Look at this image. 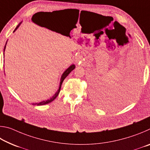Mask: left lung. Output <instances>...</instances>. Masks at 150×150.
Listing matches in <instances>:
<instances>
[{
	"label": "left lung",
	"instance_id": "8db88e82",
	"mask_svg": "<svg viewBox=\"0 0 150 150\" xmlns=\"http://www.w3.org/2000/svg\"><path fill=\"white\" fill-rule=\"evenodd\" d=\"M130 61L134 68V75L128 83L112 88L101 84L96 85L93 93V100L96 105L102 107L118 108L133 99L137 91V83L139 81L138 73L141 72L142 65L140 57L136 53H132Z\"/></svg>",
	"mask_w": 150,
	"mask_h": 150
}]
</instances>
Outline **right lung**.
<instances>
[{
  "mask_svg": "<svg viewBox=\"0 0 150 150\" xmlns=\"http://www.w3.org/2000/svg\"><path fill=\"white\" fill-rule=\"evenodd\" d=\"M37 14V13H36ZM35 15V14L34 15V16H32V18L34 17V16ZM33 18H32V20ZM34 20L35 21H36L37 22H38V23H40V22H41V21L42 20V17L40 16V15L39 14V15H37V16H35V17L34 18ZM33 22H34V20H33ZM21 23L22 22H20V23L18 25V26H16V28H15V30H14V32H14L15 31H16V30L18 29V28L19 26H20V25L21 24ZM6 44H7V41H6V44H5V46H4V51H5V49H6ZM75 68V65H74V64H73V65H71L69 67H68L67 69H66L64 72H63V73L62 74V77H61V79H60V83H59V89L57 90V91L56 93H55V94H54V95L52 96V98H50V99H47V100H44V101H42V102H40V103H34L33 104V105H38V106H40V105H46V104H48V103H51V102H52L53 100H55V98L57 97V96H58V95H59V92H60V89H61V87H62V83H63V81H64V79H65L66 78V77H67V76L69 74V73L72 71Z\"/></svg>",
  "mask_w": 150,
  "mask_h": 150,
  "instance_id": "add662e5",
  "label": "right lung"
}]
</instances>
